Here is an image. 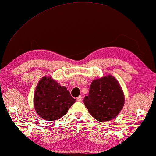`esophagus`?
Wrapping results in <instances>:
<instances>
[{"label": "esophagus", "instance_id": "obj_1", "mask_svg": "<svg viewBox=\"0 0 156 156\" xmlns=\"http://www.w3.org/2000/svg\"><path fill=\"white\" fill-rule=\"evenodd\" d=\"M77 101H79V102H81V101H82V98L81 96H79L78 98H77Z\"/></svg>", "mask_w": 156, "mask_h": 156}]
</instances>
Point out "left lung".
I'll use <instances>...</instances> for the list:
<instances>
[{
	"mask_svg": "<svg viewBox=\"0 0 156 156\" xmlns=\"http://www.w3.org/2000/svg\"><path fill=\"white\" fill-rule=\"evenodd\" d=\"M84 103L89 113L99 122H106L119 115L125 96L118 81L112 75L94 79Z\"/></svg>",
	"mask_w": 156,
	"mask_h": 156,
	"instance_id": "8db88e82",
	"label": "left lung"
}]
</instances>
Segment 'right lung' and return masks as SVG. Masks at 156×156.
Segmentation results:
<instances>
[{"label": "right lung", "mask_w": 156, "mask_h": 156, "mask_svg": "<svg viewBox=\"0 0 156 156\" xmlns=\"http://www.w3.org/2000/svg\"><path fill=\"white\" fill-rule=\"evenodd\" d=\"M76 101L65 86H61L51 76L41 79L34 91V109L41 118L53 122L65 115Z\"/></svg>", "instance_id": "obj_1"}]
</instances>
